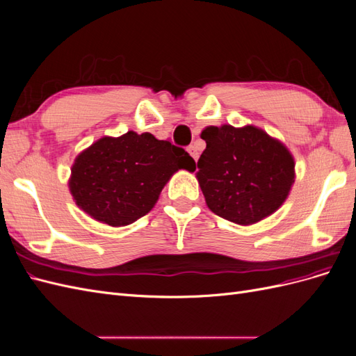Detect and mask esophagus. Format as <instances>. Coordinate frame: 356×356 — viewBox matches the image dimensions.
Masks as SVG:
<instances>
[{
    "label": "esophagus",
    "mask_w": 356,
    "mask_h": 356,
    "mask_svg": "<svg viewBox=\"0 0 356 356\" xmlns=\"http://www.w3.org/2000/svg\"><path fill=\"white\" fill-rule=\"evenodd\" d=\"M187 149H188V153H190V156H191L193 159H195V160L199 159V152H197L195 145H190Z\"/></svg>",
    "instance_id": "obj_1"
}]
</instances>
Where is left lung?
Wrapping results in <instances>:
<instances>
[{"instance_id": "8db88e82", "label": "left lung", "mask_w": 356, "mask_h": 356, "mask_svg": "<svg viewBox=\"0 0 356 356\" xmlns=\"http://www.w3.org/2000/svg\"><path fill=\"white\" fill-rule=\"evenodd\" d=\"M207 148L197 179L209 209L236 224H254L273 213L294 182V159L261 129L230 124L202 132Z\"/></svg>"}]
</instances>
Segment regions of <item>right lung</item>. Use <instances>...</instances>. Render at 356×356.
Listing matches in <instances>:
<instances>
[{
  "instance_id": "right-lung-1",
  "label": "right lung",
  "mask_w": 356,
  "mask_h": 356,
  "mask_svg": "<svg viewBox=\"0 0 356 356\" xmlns=\"http://www.w3.org/2000/svg\"><path fill=\"white\" fill-rule=\"evenodd\" d=\"M195 166L184 148L152 134L105 136L75 159L70 190L90 217L120 227L153 209L174 172Z\"/></svg>"
}]
</instances>
